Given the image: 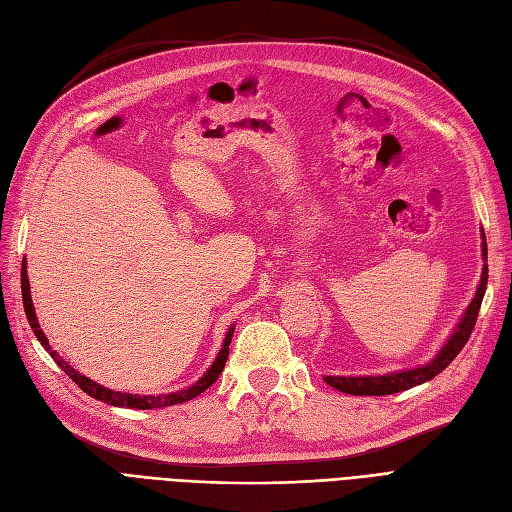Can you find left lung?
Segmentation results:
<instances>
[{"label": "left lung", "mask_w": 512, "mask_h": 512, "mask_svg": "<svg viewBox=\"0 0 512 512\" xmlns=\"http://www.w3.org/2000/svg\"><path fill=\"white\" fill-rule=\"evenodd\" d=\"M483 257L487 259L485 234H483ZM485 289H487V266L483 268L481 285H478L474 300L470 302L464 319L459 321L449 342L442 346V351L430 361V364H425L421 368H412V370H402L395 374H385V376H323V381L329 387H334L342 393H351V395H389V393L406 391V389L421 385L425 381H432V378L447 368L451 361L459 355V351L464 349V344L468 342L472 329L476 325V317H478V310H481V304H483Z\"/></svg>", "instance_id": "1"}]
</instances>
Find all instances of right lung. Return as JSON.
I'll return each instance as SVG.
<instances>
[{"instance_id":"right-lung-1","label":"right lung","mask_w":512,"mask_h":512,"mask_svg":"<svg viewBox=\"0 0 512 512\" xmlns=\"http://www.w3.org/2000/svg\"><path fill=\"white\" fill-rule=\"evenodd\" d=\"M21 291H23V306H25V315H27V321L31 325V329H34L36 338L42 342L44 349L51 353V357L57 361V366L68 374L72 381L85 391L89 393L91 398L100 400V402H106L110 406H125V408H138V410H151V408H163V406H174V404H183V402H189L193 398H197L202 391H206L214 381H217L219 374L223 372L225 368V361H227V355H229V342H232V334H234V327L229 329L227 336H225V342H223V349L219 353V357L214 359V364L210 366V370L197 381L195 385H191L189 389H183V391H176V393H168V395H134V393H121V391H112L108 387H102L93 383L91 378L78 374L68 361H63L53 349L51 344H48L44 332L38 325V319H36V312H34V304H31V293H29V280H27V263L23 259V266H21Z\"/></svg>"}]
</instances>
